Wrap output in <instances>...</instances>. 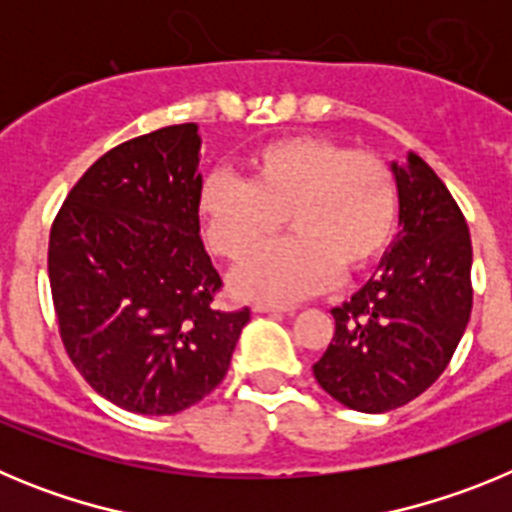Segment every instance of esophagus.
<instances>
[{
  "label": "esophagus",
  "mask_w": 512,
  "mask_h": 512,
  "mask_svg": "<svg viewBox=\"0 0 512 512\" xmlns=\"http://www.w3.org/2000/svg\"><path fill=\"white\" fill-rule=\"evenodd\" d=\"M253 312H292V307L287 305H271V302H256Z\"/></svg>",
  "instance_id": "esophagus-1"
}]
</instances>
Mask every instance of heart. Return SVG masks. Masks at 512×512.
Instances as JSON below:
<instances>
[{
  "mask_svg": "<svg viewBox=\"0 0 512 512\" xmlns=\"http://www.w3.org/2000/svg\"><path fill=\"white\" fill-rule=\"evenodd\" d=\"M284 216L296 235L254 254ZM200 217L212 251L230 261L254 254L233 274L238 295L289 305L382 256L395 233L397 182L377 153L297 135L253 151L243 182L210 176Z\"/></svg>",
  "mask_w": 512,
  "mask_h": 512,
  "instance_id": "heart-1",
  "label": "heart"
}]
</instances>
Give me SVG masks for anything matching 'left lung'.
<instances>
[{
	"label": "left lung",
	"instance_id": "1",
	"mask_svg": "<svg viewBox=\"0 0 512 512\" xmlns=\"http://www.w3.org/2000/svg\"><path fill=\"white\" fill-rule=\"evenodd\" d=\"M400 197L397 241L341 307L312 374L333 400L387 413L443 374L472 315V238L459 205L423 158L392 164Z\"/></svg>",
	"mask_w": 512,
	"mask_h": 512
}]
</instances>
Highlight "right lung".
Wrapping results in <instances>:
<instances>
[{"instance_id":"right-lung-1","label":"right lung","mask_w":512,"mask_h":512,"mask_svg":"<svg viewBox=\"0 0 512 512\" xmlns=\"http://www.w3.org/2000/svg\"><path fill=\"white\" fill-rule=\"evenodd\" d=\"M194 122L125 140L58 210L48 279L63 348L94 392L140 415L210 395L251 310H220L223 279L200 238Z\"/></svg>"}]
</instances>
